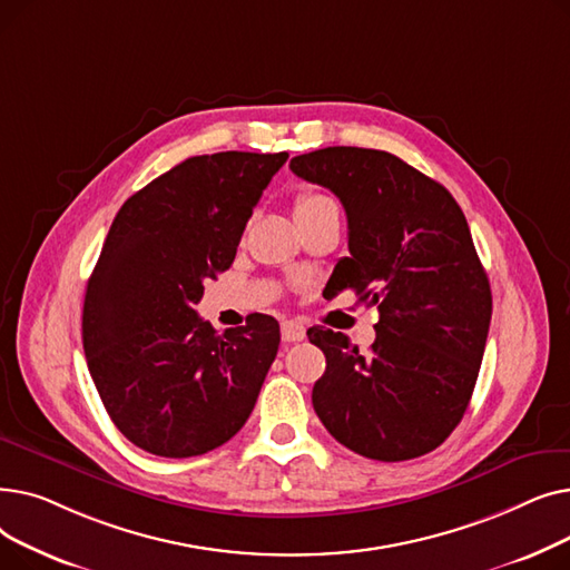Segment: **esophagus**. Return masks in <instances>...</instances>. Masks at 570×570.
Masks as SVG:
<instances>
[{"label":"esophagus","instance_id":"1","mask_svg":"<svg viewBox=\"0 0 570 570\" xmlns=\"http://www.w3.org/2000/svg\"><path fill=\"white\" fill-rule=\"evenodd\" d=\"M307 337V331H305V325L303 323H297V321H284L282 323V340L284 342H303Z\"/></svg>","mask_w":570,"mask_h":570}]
</instances>
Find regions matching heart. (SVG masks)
<instances>
[{
  "instance_id": "heart-1",
  "label": "heart",
  "mask_w": 570,
  "mask_h": 570,
  "mask_svg": "<svg viewBox=\"0 0 570 570\" xmlns=\"http://www.w3.org/2000/svg\"><path fill=\"white\" fill-rule=\"evenodd\" d=\"M327 209H337V205H335L333 198H327L325 194H318V191H303L301 196L295 198V217L327 213Z\"/></svg>"
}]
</instances>
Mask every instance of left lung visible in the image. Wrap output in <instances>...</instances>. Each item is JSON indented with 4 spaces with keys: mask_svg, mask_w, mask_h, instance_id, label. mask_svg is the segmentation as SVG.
I'll list each match as a JSON object with an SVG mask.
<instances>
[{
    "mask_svg": "<svg viewBox=\"0 0 570 570\" xmlns=\"http://www.w3.org/2000/svg\"><path fill=\"white\" fill-rule=\"evenodd\" d=\"M291 170L346 209L351 256L335 265L331 293L353 288L379 312L367 353L342 333L307 331L325 353L314 411L357 455L421 458L462 421L492 318L464 213L436 179L381 149L325 147L293 157Z\"/></svg>",
    "mask_w": 570,
    "mask_h": 570,
    "instance_id": "1",
    "label": "left lung"
}]
</instances>
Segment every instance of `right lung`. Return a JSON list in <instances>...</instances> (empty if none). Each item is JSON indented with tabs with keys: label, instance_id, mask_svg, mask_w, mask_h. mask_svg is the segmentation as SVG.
Segmentation results:
<instances>
[{
	"label": "right lung",
	"instance_id": "1",
	"mask_svg": "<svg viewBox=\"0 0 570 570\" xmlns=\"http://www.w3.org/2000/svg\"><path fill=\"white\" fill-rule=\"evenodd\" d=\"M288 155L191 157L119 207L82 307L89 374L115 428L159 458H194L247 423L279 348V323L249 314L217 333L196 314L205 279L239 237Z\"/></svg>",
	"mask_w": 570,
	"mask_h": 570
}]
</instances>
